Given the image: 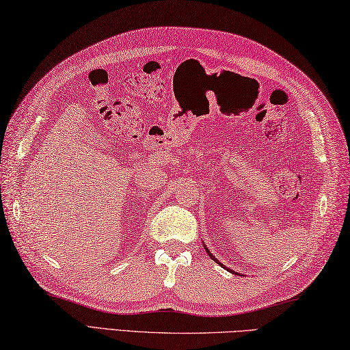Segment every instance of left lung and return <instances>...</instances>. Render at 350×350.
<instances>
[{"label":"left lung","mask_w":350,"mask_h":350,"mask_svg":"<svg viewBox=\"0 0 350 350\" xmlns=\"http://www.w3.org/2000/svg\"><path fill=\"white\" fill-rule=\"evenodd\" d=\"M203 247H205V251H206V254H208V256H209V257H211V258L214 260V262H215V263H219V265L221 266V268H225L226 271H230V272H232V274H237V272H234L232 269H230V268H226V266H225L224 263H220V262H219V260H217V258H215V257L213 256V254H211V251H209V250H208V247H206V245H205V243H203ZM237 275H241V274H237Z\"/></svg>","instance_id":"left-lung-1"}]
</instances>
